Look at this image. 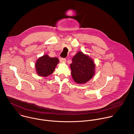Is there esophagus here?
Wrapping results in <instances>:
<instances>
[{
	"mask_svg": "<svg viewBox=\"0 0 134 134\" xmlns=\"http://www.w3.org/2000/svg\"><path fill=\"white\" fill-rule=\"evenodd\" d=\"M59 60L61 62H66V59L64 58H62V57H60Z\"/></svg>",
	"mask_w": 134,
	"mask_h": 134,
	"instance_id": "obj_1",
	"label": "esophagus"
}]
</instances>
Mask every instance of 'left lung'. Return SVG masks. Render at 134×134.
<instances>
[{
    "label": "left lung",
    "mask_w": 134,
    "mask_h": 134,
    "mask_svg": "<svg viewBox=\"0 0 134 134\" xmlns=\"http://www.w3.org/2000/svg\"><path fill=\"white\" fill-rule=\"evenodd\" d=\"M70 66L72 77L78 84L86 83L93 77L95 73L94 62L82 52H78L74 55Z\"/></svg>",
    "instance_id": "1"
}]
</instances>
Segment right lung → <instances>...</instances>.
I'll return each instance as SVG.
<instances>
[{
  "label": "right lung",
  "mask_w": 134,
  "mask_h": 134,
  "mask_svg": "<svg viewBox=\"0 0 134 134\" xmlns=\"http://www.w3.org/2000/svg\"><path fill=\"white\" fill-rule=\"evenodd\" d=\"M59 63L58 58H51L47 54L40 57L36 61L35 68L36 73L39 76L47 77L54 71L56 66Z\"/></svg>",
  "instance_id": "obj_1"
}]
</instances>
